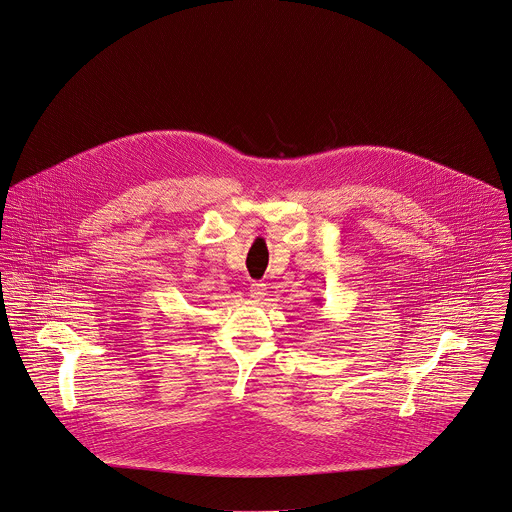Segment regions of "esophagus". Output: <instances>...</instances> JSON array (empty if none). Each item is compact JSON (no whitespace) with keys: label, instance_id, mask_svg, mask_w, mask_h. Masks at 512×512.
<instances>
[{"label":"esophagus","instance_id":"esophagus-1","mask_svg":"<svg viewBox=\"0 0 512 512\" xmlns=\"http://www.w3.org/2000/svg\"><path fill=\"white\" fill-rule=\"evenodd\" d=\"M249 296H251L255 302H261V300L267 296V288H265V284H261V282H253V284H251V288H249Z\"/></svg>","mask_w":512,"mask_h":512}]
</instances>
